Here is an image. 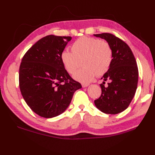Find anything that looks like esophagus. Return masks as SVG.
Here are the masks:
<instances>
[{
  "label": "esophagus",
  "instance_id": "1",
  "mask_svg": "<svg viewBox=\"0 0 155 155\" xmlns=\"http://www.w3.org/2000/svg\"><path fill=\"white\" fill-rule=\"evenodd\" d=\"M88 85H89V84H88V83H82V87H84H84H87Z\"/></svg>",
  "mask_w": 155,
  "mask_h": 155
}]
</instances>
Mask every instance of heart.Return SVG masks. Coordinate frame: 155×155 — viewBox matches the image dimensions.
Segmentation results:
<instances>
[{
  "instance_id": "b5f03b06",
  "label": "heart",
  "mask_w": 155,
  "mask_h": 155,
  "mask_svg": "<svg viewBox=\"0 0 155 155\" xmlns=\"http://www.w3.org/2000/svg\"><path fill=\"white\" fill-rule=\"evenodd\" d=\"M72 52L64 51L61 59L64 68L72 74L82 61L84 67L73 74L75 80L89 83L95 76L106 72L113 60V51L107 41L93 37H81L72 47Z\"/></svg>"
}]
</instances>
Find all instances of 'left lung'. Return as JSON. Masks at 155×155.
<instances>
[{"label": "left lung", "mask_w": 155, "mask_h": 155, "mask_svg": "<svg viewBox=\"0 0 155 155\" xmlns=\"http://www.w3.org/2000/svg\"><path fill=\"white\" fill-rule=\"evenodd\" d=\"M94 36L104 39L113 51L111 64L101 78V95L94 104L104 113H120L129 106L136 93L139 79L137 61L130 47L119 38L110 33ZM107 80L110 83L104 85Z\"/></svg>", "instance_id": "1"}]
</instances>
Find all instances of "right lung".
Listing matches in <instances>:
<instances>
[{
	"label": "right lung",
	"mask_w": 155,
	"mask_h": 155,
	"mask_svg": "<svg viewBox=\"0 0 155 155\" xmlns=\"http://www.w3.org/2000/svg\"><path fill=\"white\" fill-rule=\"evenodd\" d=\"M71 37L48 35L32 45L19 68V87L28 106L40 117L52 118L66 110L74 92L82 88L61 59Z\"/></svg>",
	"instance_id": "obj_1"
}]
</instances>
